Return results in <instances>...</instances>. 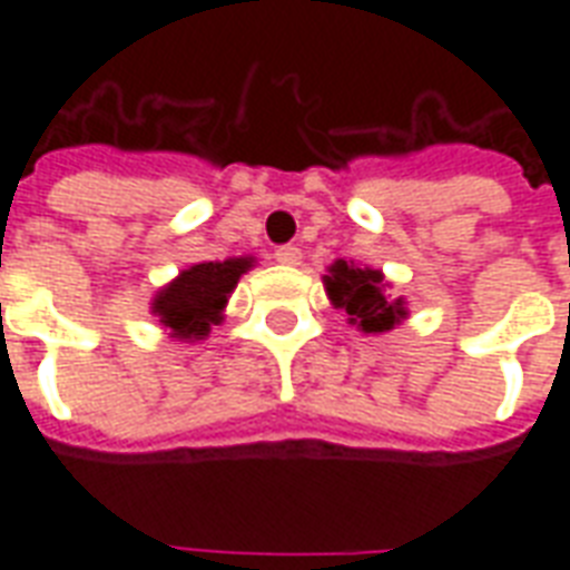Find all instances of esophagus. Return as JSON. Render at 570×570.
I'll return each mask as SVG.
<instances>
[{
  "label": "esophagus",
  "instance_id": "obj_1",
  "mask_svg": "<svg viewBox=\"0 0 570 570\" xmlns=\"http://www.w3.org/2000/svg\"><path fill=\"white\" fill-rule=\"evenodd\" d=\"M274 259L281 262V265H298V262H302V249L293 247V244H286V247L274 249Z\"/></svg>",
  "mask_w": 570,
  "mask_h": 570
}]
</instances>
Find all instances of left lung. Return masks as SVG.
<instances>
[{
	"instance_id": "1",
	"label": "left lung",
	"mask_w": 570,
	"mask_h": 570,
	"mask_svg": "<svg viewBox=\"0 0 570 570\" xmlns=\"http://www.w3.org/2000/svg\"><path fill=\"white\" fill-rule=\"evenodd\" d=\"M326 296L335 308L347 314V323L363 333H387L406 317L403 298L384 296V274L375 268H360L354 262L335 259L330 274H323Z\"/></svg>"
}]
</instances>
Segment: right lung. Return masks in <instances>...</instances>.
I'll return each instance as SVG.
<instances>
[{"mask_svg": "<svg viewBox=\"0 0 570 570\" xmlns=\"http://www.w3.org/2000/svg\"><path fill=\"white\" fill-rule=\"evenodd\" d=\"M249 268H253L249 256L198 262L158 289V296L151 298V314L170 333V338L198 342L210 335V326L223 323L225 302L240 281V274H247Z\"/></svg>", "mask_w": 570, "mask_h": 570, "instance_id": "add662e5", "label": "right lung"}]
</instances>
